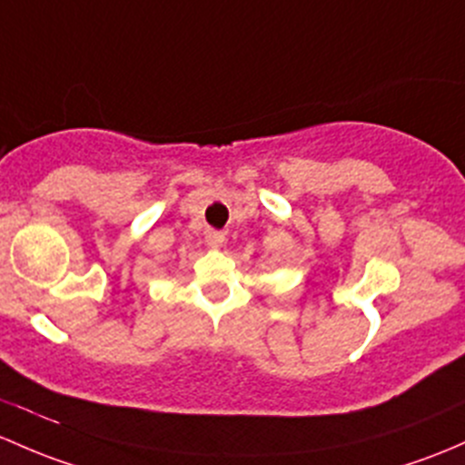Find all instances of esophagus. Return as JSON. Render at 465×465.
<instances>
[{
	"label": "esophagus",
	"instance_id": "34e87169",
	"mask_svg": "<svg viewBox=\"0 0 465 465\" xmlns=\"http://www.w3.org/2000/svg\"><path fill=\"white\" fill-rule=\"evenodd\" d=\"M204 241H207L209 247H220L224 242V233L216 232V229H209V232L204 233Z\"/></svg>",
	"mask_w": 465,
	"mask_h": 465
}]
</instances>
